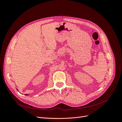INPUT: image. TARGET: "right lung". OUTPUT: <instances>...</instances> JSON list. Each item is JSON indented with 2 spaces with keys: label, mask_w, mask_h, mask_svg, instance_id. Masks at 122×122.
<instances>
[{
  "label": "right lung",
  "mask_w": 122,
  "mask_h": 122,
  "mask_svg": "<svg viewBox=\"0 0 122 122\" xmlns=\"http://www.w3.org/2000/svg\"><path fill=\"white\" fill-rule=\"evenodd\" d=\"M17 91H18V90L17 89ZM25 95H26V96H28L29 94H25Z\"/></svg>",
  "instance_id": "1"
}]
</instances>
